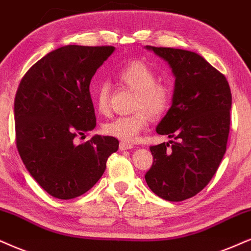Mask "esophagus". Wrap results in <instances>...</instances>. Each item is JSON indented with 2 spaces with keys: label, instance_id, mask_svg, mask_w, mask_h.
I'll return each mask as SVG.
<instances>
[{
  "label": "esophagus",
  "instance_id": "esophagus-1",
  "mask_svg": "<svg viewBox=\"0 0 251 251\" xmlns=\"http://www.w3.org/2000/svg\"><path fill=\"white\" fill-rule=\"evenodd\" d=\"M133 147H134V146L132 144H127V142H124V141H122L119 144L120 151H127V149H132Z\"/></svg>",
  "mask_w": 251,
  "mask_h": 251
}]
</instances>
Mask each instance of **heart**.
Segmentation results:
<instances>
[{"label": "heart", "mask_w": 251, "mask_h": 251, "mask_svg": "<svg viewBox=\"0 0 251 251\" xmlns=\"http://www.w3.org/2000/svg\"><path fill=\"white\" fill-rule=\"evenodd\" d=\"M156 73L147 63L133 60L117 73V80L134 91L128 116H120L103 125L105 134L124 142H133L147 128L149 117L158 118L170 105L171 89L164 82L156 81ZM111 88L107 82H100L95 90V103L100 113L109 112Z\"/></svg>", "instance_id": "b5f03b06"}]
</instances>
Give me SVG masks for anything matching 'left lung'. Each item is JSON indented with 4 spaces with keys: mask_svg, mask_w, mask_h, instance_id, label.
Segmentation results:
<instances>
[{
    "mask_svg": "<svg viewBox=\"0 0 251 251\" xmlns=\"http://www.w3.org/2000/svg\"><path fill=\"white\" fill-rule=\"evenodd\" d=\"M169 63L175 76L173 104L156 127L174 140L151 146L145 178L160 198L182 201L210 183L226 153L231 94L227 78L185 50L146 46Z\"/></svg>",
    "mask_w": 251,
    "mask_h": 251,
    "instance_id": "8db88e82",
    "label": "left lung"
}]
</instances>
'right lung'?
<instances>
[{
    "label": "right lung",
    "mask_w": 251,
    "mask_h": 251,
    "mask_svg": "<svg viewBox=\"0 0 251 251\" xmlns=\"http://www.w3.org/2000/svg\"><path fill=\"white\" fill-rule=\"evenodd\" d=\"M113 50V46L60 47L34 63L18 85V153L30 175L54 198H76L90 190L105 171L107 158L118 151L113 136L75 141L96 126L89 85Z\"/></svg>",
    "instance_id": "obj_1"
}]
</instances>
